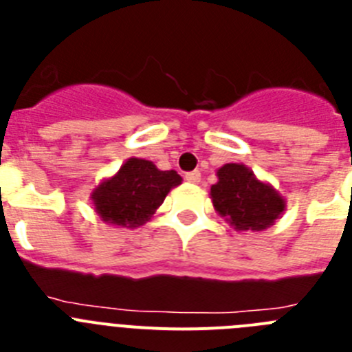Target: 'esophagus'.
<instances>
[{
  "label": "esophagus",
  "instance_id": "obj_1",
  "mask_svg": "<svg viewBox=\"0 0 352 352\" xmlns=\"http://www.w3.org/2000/svg\"><path fill=\"white\" fill-rule=\"evenodd\" d=\"M185 179L188 183H194V185H197V183L201 182V173H199V170H192V173H186Z\"/></svg>",
  "mask_w": 352,
  "mask_h": 352
}]
</instances>
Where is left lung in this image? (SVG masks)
Segmentation results:
<instances>
[{
	"label": "left lung",
	"instance_id": "left-lung-1",
	"mask_svg": "<svg viewBox=\"0 0 352 352\" xmlns=\"http://www.w3.org/2000/svg\"><path fill=\"white\" fill-rule=\"evenodd\" d=\"M217 178L211 203L234 231H264L284 213L285 199L243 164H226L217 170Z\"/></svg>",
	"mask_w": 352,
	"mask_h": 352
}]
</instances>
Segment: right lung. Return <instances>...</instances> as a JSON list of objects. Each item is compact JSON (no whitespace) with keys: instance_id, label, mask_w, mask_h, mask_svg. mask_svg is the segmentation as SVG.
Returning <instances> with one entry per match:
<instances>
[{"instance_id":"right-lung-1","label":"right lung","mask_w":352,"mask_h":352,"mask_svg":"<svg viewBox=\"0 0 352 352\" xmlns=\"http://www.w3.org/2000/svg\"><path fill=\"white\" fill-rule=\"evenodd\" d=\"M182 182L176 170H160L153 162L129 158L114 176L96 185L91 192L93 208L105 223L135 229L153 217L166 195Z\"/></svg>"}]
</instances>
